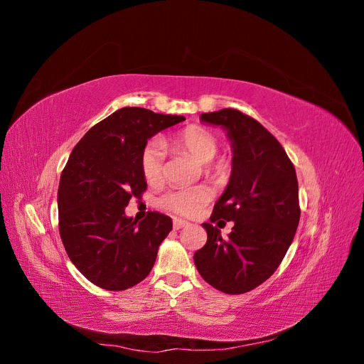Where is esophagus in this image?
Listing matches in <instances>:
<instances>
[{
	"instance_id": "obj_1",
	"label": "esophagus",
	"mask_w": 364,
	"mask_h": 364,
	"mask_svg": "<svg viewBox=\"0 0 364 364\" xmlns=\"http://www.w3.org/2000/svg\"><path fill=\"white\" fill-rule=\"evenodd\" d=\"M188 225H190V223L186 222V220H182V218H174V220H173V228H174L176 230H179V229H182V228H186Z\"/></svg>"
}]
</instances>
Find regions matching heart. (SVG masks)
I'll return each mask as SVG.
<instances>
[{
	"label": "heart",
	"mask_w": 364,
	"mask_h": 364,
	"mask_svg": "<svg viewBox=\"0 0 364 364\" xmlns=\"http://www.w3.org/2000/svg\"><path fill=\"white\" fill-rule=\"evenodd\" d=\"M171 146L191 155L197 162L205 164L208 174H218L222 164H213L218 151V142L213 134L200 127H186L171 139ZM141 170L149 183L156 185L164 179V150L158 141H150L141 153ZM211 199V193L203 185L182 186L165 193L161 197V206L181 215L196 214L202 205Z\"/></svg>",
	"instance_id": "b5f03b06"
}]
</instances>
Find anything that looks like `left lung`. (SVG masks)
<instances>
[{
	"mask_svg": "<svg viewBox=\"0 0 364 364\" xmlns=\"http://www.w3.org/2000/svg\"><path fill=\"white\" fill-rule=\"evenodd\" d=\"M232 147V170L211 222H234L228 238L203 223L206 245L194 253L200 277L228 294L250 291L278 269L299 225V188L287 153L270 132L237 109L202 114Z\"/></svg>",
	"mask_w": 364,
	"mask_h": 364,
	"instance_id": "8db88e82",
	"label": "left lung"
}]
</instances>
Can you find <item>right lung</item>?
I'll return each instance as SVG.
<instances>
[{"mask_svg":"<svg viewBox=\"0 0 364 364\" xmlns=\"http://www.w3.org/2000/svg\"><path fill=\"white\" fill-rule=\"evenodd\" d=\"M183 119L123 107L87 130L73 149L58 191L59 232L74 266L97 287H134L155 264L171 218L149 213L138 223L124 209L147 188L141 170L147 141Z\"/></svg>","mask_w":364,"mask_h":364,"instance_id":"obj_1","label":"right lung"}]
</instances>
